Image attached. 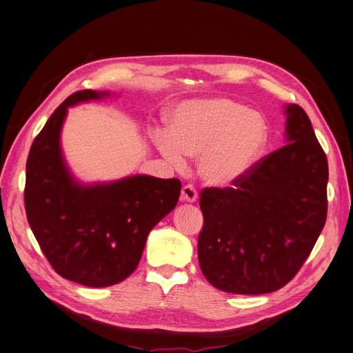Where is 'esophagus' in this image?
<instances>
[{"label":"esophagus","mask_w":353,"mask_h":353,"mask_svg":"<svg viewBox=\"0 0 353 353\" xmlns=\"http://www.w3.org/2000/svg\"><path fill=\"white\" fill-rule=\"evenodd\" d=\"M182 201H186V203H195L198 199V192L196 189L192 185H185L182 189Z\"/></svg>","instance_id":"obj_1"}]
</instances>
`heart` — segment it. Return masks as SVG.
I'll list each match as a JSON object with an SVG mask.
<instances>
[{"instance_id": "1", "label": "heart", "mask_w": 353, "mask_h": 353, "mask_svg": "<svg viewBox=\"0 0 353 353\" xmlns=\"http://www.w3.org/2000/svg\"><path fill=\"white\" fill-rule=\"evenodd\" d=\"M171 130L159 128L155 143L171 164L199 155V173L213 186H230L265 154L269 125L265 117L235 100H190L171 114Z\"/></svg>"}]
</instances>
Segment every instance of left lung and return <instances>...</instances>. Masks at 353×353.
Listing matches in <instances>:
<instances>
[{"instance_id": "left-lung-1", "label": "left lung", "mask_w": 353, "mask_h": 353, "mask_svg": "<svg viewBox=\"0 0 353 353\" xmlns=\"http://www.w3.org/2000/svg\"><path fill=\"white\" fill-rule=\"evenodd\" d=\"M287 145L261 158L235 188H205L198 260L226 293L266 294L296 276L327 220L328 163L310 119L285 106Z\"/></svg>"}]
</instances>
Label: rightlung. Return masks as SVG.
Wrapping results in <instances>:
<instances>
[{"label": "right lung", "mask_w": 353, "mask_h": 353, "mask_svg": "<svg viewBox=\"0 0 353 353\" xmlns=\"http://www.w3.org/2000/svg\"><path fill=\"white\" fill-rule=\"evenodd\" d=\"M108 96L94 90L70 94L35 137L26 161V217L48 263L60 276L96 288L133 274L149 232L174 210L182 189L179 179L145 174L77 182L60 148L68 108Z\"/></svg>", "instance_id": "obj_1"}]
</instances>
